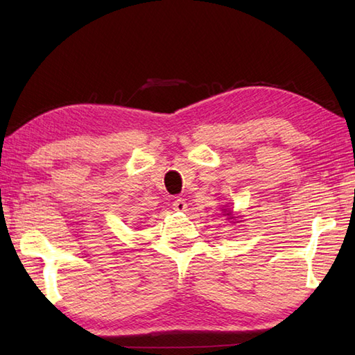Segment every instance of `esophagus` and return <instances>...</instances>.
<instances>
[{"label": "esophagus", "mask_w": 355, "mask_h": 355, "mask_svg": "<svg viewBox=\"0 0 355 355\" xmlns=\"http://www.w3.org/2000/svg\"><path fill=\"white\" fill-rule=\"evenodd\" d=\"M172 207H173V210H177V212H186L187 202L183 198H177L175 201L172 202Z\"/></svg>", "instance_id": "1"}]
</instances>
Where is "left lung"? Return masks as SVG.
Wrapping results in <instances>:
<instances>
[{"label":"left lung","instance_id":"1","mask_svg":"<svg viewBox=\"0 0 355 355\" xmlns=\"http://www.w3.org/2000/svg\"><path fill=\"white\" fill-rule=\"evenodd\" d=\"M224 207H225L226 209H224L223 207L221 210H223V215L225 216V220H229V221H230L232 224H235V223H239V221H238V218H239V216H236L235 214H233V212H232V210H227V207H229V206Z\"/></svg>","mask_w":355,"mask_h":355}]
</instances>
